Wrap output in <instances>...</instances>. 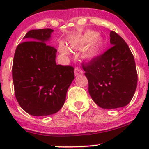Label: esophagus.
Segmentation results:
<instances>
[{
	"mask_svg": "<svg viewBox=\"0 0 149 149\" xmlns=\"http://www.w3.org/2000/svg\"><path fill=\"white\" fill-rule=\"evenodd\" d=\"M74 73H75V76H81L83 74V71H82L81 69L80 68H76L74 70Z\"/></svg>",
	"mask_w": 149,
	"mask_h": 149,
	"instance_id": "1",
	"label": "esophagus"
}]
</instances>
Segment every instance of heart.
I'll return each instance as SVG.
<instances>
[{
    "instance_id": "1",
    "label": "heart",
    "mask_w": 149,
    "mask_h": 149,
    "mask_svg": "<svg viewBox=\"0 0 149 149\" xmlns=\"http://www.w3.org/2000/svg\"><path fill=\"white\" fill-rule=\"evenodd\" d=\"M70 47H76L79 49H83L86 46L84 51V57L88 61H93L96 59L102 51L104 42L103 39L95 31L88 30L84 34L78 36L69 42ZM59 50L61 53L68 55L70 50L65 44L61 42L59 45Z\"/></svg>"
}]
</instances>
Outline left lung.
I'll use <instances>...</instances> for the list:
<instances>
[{
	"label": "left lung",
	"mask_w": 149,
	"mask_h": 149,
	"mask_svg": "<svg viewBox=\"0 0 149 149\" xmlns=\"http://www.w3.org/2000/svg\"><path fill=\"white\" fill-rule=\"evenodd\" d=\"M112 47L83 68L88 81V92L94 102L107 109L130 103L137 87L134 57L125 40L110 31Z\"/></svg>",
	"instance_id": "left-lung-1"
}]
</instances>
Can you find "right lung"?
<instances>
[{
	"mask_svg": "<svg viewBox=\"0 0 149 149\" xmlns=\"http://www.w3.org/2000/svg\"><path fill=\"white\" fill-rule=\"evenodd\" d=\"M53 30L32 29L15 51L12 76L15 96L21 107L33 116L58 112L74 80L72 66L57 65V49L48 45Z\"/></svg>",
	"mask_w": 149,
	"mask_h": 149,
	"instance_id": "1",
	"label": "right lung"
}]
</instances>
